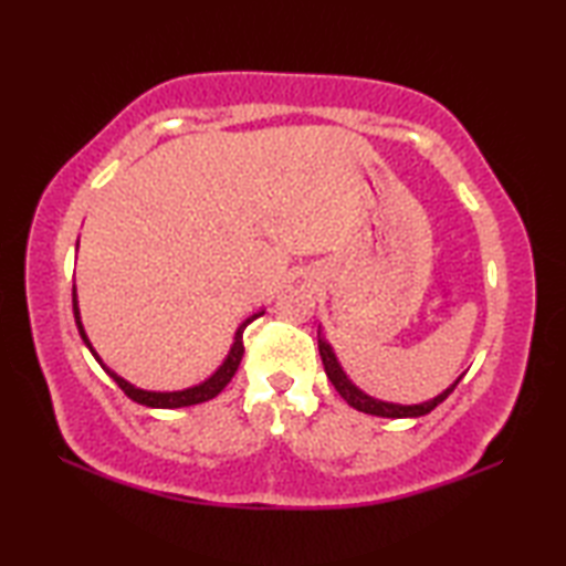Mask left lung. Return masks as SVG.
<instances>
[{
	"instance_id": "8db88e82",
	"label": "left lung",
	"mask_w": 566,
	"mask_h": 566,
	"mask_svg": "<svg viewBox=\"0 0 566 566\" xmlns=\"http://www.w3.org/2000/svg\"><path fill=\"white\" fill-rule=\"evenodd\" d=\"M319 357H322V364H324V371H327L329 381L334 385V389L339 391V395L347 399V405L364 411V415H375V417H389V419H405V417H424L432 411L434 407L442 405V401L452 395L454 387L459 385V377L452 387H449L447 391H442V395L424 401V405H409V407H401V405H389V401H379V399H371L364 395L361 389H357L352 385V381L347 379V375H344L337 357H334L332 347L327 344V339L319 337Z\"/></svg>"
}]
</instances>
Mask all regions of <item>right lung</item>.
<instances>
[{
  "label": "right lung",
  "instance_id": "add662e5",
  "mask_svg": "<svg viewBox=\"0 0 566 566\" xmlns=\"http://www.w3.org/2000/svg\"><path fill=\"white\" fill-rule=\"evenodd\" d=\"M72 304H74L76 329H80L84 344H87L90 352L94 354V359H97V361L102 364L99 354L92 349V344H90V339H87V334H84V327H82V322H80V310H76V292H74V290H72ZM256 317H262V312H260V314H254V317H249V319L242 324V327L237 329V334H234V344H232V349H229V354H227V359H224L222 367H219L212 377H209L207 381H202V385H197V387H189V389H181V391H147V389H137V387H132L129 381H124L122 377L114 375V371L104 367V364H102V367L109 371V377H112L114 381H117V385H119V389L124 391V395H127L132 401H137V405L155 407V409H177V407L202 405V401L214 399V397L219 395V391H222V389L229 385V381H232V377L237 375L239 361H242V357H244V342H242V337H244V329H247V324H252Z\"/></svg>",
  "mask_w": 566,
  "mask_h": 566
}]
</instances>
